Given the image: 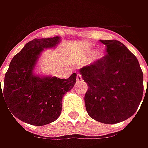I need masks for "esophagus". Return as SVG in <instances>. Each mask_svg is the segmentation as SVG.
Segmentation results:
<instances>
[{
    "label": "esophagus",
    "mask_w": 148,
    "mask_h": 148,
    "mask_svg": "<svg viewBox=\"0 0 148 148\" xmlns=\"http://www.w3.org/2000/svg\"><path fill=\"white\" fill-rule=\"evenodd\" d=\"M82 77L80 73H77V82H82Z\"/></svg>",
    "instance_id": "obj_1"
}]
</instances>
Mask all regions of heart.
<instances>
[{
    "instance_id": "1",
    "label": "heart",
    "mask_w": 148,
    "mask_h": 148,
    "mask_svg": "<svg viewBox=\"0 0 148 148\" xmlns=\"http://www.w3.org/2000/svg\"><path fill=\"white\" fill-rule=\"evenodd\" d=\"M103 57H104V53H101V52H98V53H95V58L96 59H101Z\"/></svg>"
}]
</instances>
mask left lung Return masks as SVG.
I'll list each match as a JSON object with an SVG mask.
<instances>
[{
    "mask_svg": "<svg viewBox=\"0 0 148 148\" xmlns=\"http://www.w3.org/2000/svg\"><path fill=\"white\" fill-rule=\"evenodd\" d=\"M107 54L79 72L88 90L85 105L89 116L113 124L133 116L143 95V74L137 58L117 40H100Z\"/></svg>",
    "mask_w": 148,
    "mask_h": 148,
    "instance_id": "obj_1",
    "label": "left lung"
}]
</instances>
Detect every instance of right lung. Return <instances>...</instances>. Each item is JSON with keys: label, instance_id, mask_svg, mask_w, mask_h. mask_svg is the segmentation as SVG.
<instances>
[{"label": "right lung", "instance_id": "right-lung-1", "mask_svg": "<svg viewBox=\"0 0 148 148\" xmlns=\"http://www.w3.org/2000/svg\"><path fill=\"white\" fill-rule=\"evenodd\" d=\"M60 39L34 38L26 43L10 63L3 90L0 80V99L2 96L5 100L12 116L26 123L43 126L58 119L62 98L76 83L77 73H72L68 79H60L34 72L44 49L55 48Z\"/></svg>", "mask_w": 148, "mask_h": 148}]
</instances>
